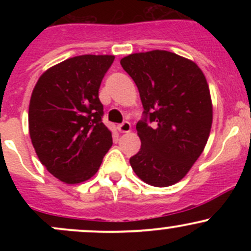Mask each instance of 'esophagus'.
Here are the masks:
<instances>
[{"label": "esophagus", "instance_id": "esophagus-1", "mask_svg": "<svg viewBox=\"0 0 251 251\" xmlns=\"http://www.w3.org/2000/svg\"><path fill=\"white\" fill-rule=\"evenodd\" d=\"M118 130H119V132H121V133L130 132V131H131V124L128 123V121H124L123 124L118 125Z\"/></svg>", "mask_w": 251, "mask_h": 251}]
</instances>
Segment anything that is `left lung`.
Masks as SVG:
<instances>
[{
  "label": "left lung",
  "instance_id": "obj_1",
  "mask_svg": "<svg viewBox=\"0 0 251 251\" xmlns=\"http://www.w3.org/2000/svg\"><path fill=\"white\" fill-rule=\"evenodd\" d=\"M120 64L135 81L144 109L136 125L141 149L131 166L151 186L177 183L203 153L211 130L206 78L196 63L168 50L133 53Z\"/></svg>",
  "mask_w": 251,
  "mask_h": 251
}]
</instances>
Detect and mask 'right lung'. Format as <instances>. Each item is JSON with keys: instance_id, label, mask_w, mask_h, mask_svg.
<instances>
[{"instance_id": "right-lung-1", "label": "right lung", "mask_w": 251, "mask_h": 251, "mask_svg": "<svg viewBox=\"0 0 251 251\" xmlns=\"http://www.w3.org/2000/svg\"><path fill=\"white\" fill-rule=\"evenodd\" d=\"M114 55L83 54L47 69L32 91L29 132L42 165L68 184L87 181L113 144L102 123L100 82Z\"/></svg>"}]
</instances>
